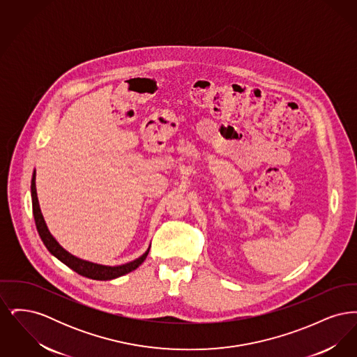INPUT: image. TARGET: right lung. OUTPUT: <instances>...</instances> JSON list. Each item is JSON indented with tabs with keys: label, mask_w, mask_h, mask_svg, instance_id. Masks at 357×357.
<instances>
[{
	"label": "right lung",
	"mask_w": 357,
	"mask_h": 357,
	"mask_svg": "<svg viewBox=\"0 0 357 357\" xmlns=\"http://www.w3.org/2000/svg\"><path fill=\"white\" fill-rule=\"evenodd\" d=\"M31 190H32L34 222H36V227H37V231H38L40 237L43 239L44 245L47 246V249L50 250V253L54 255L57 259H60L63 264H66L72 271L79 273L80 275H84L86 278H91V280L108 281V280H114V278H118L120 275H124L127 273L135 271L136 268L140 266L143 264V261L146 259V257L150 252V248L147 249V252L144 255L136 258L135 261H131L128 264L119 265V266L99 265V264L84 261V259H80V258L70 255L64 248H61L59 245V242L53 238V236L50 233V230H48V227H47V223L44 221V217L41 214V208H40V204H38L37 191H36V170L33 171Z\"/></svg>",
	"instance_id": "obj_1"
}]
</instances>
